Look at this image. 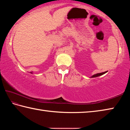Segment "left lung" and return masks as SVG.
Here are the masks:
<instances>
[{
  "label": "left lung",
  "instance_id": "obj_1",
  "mask_svg": "<svg viewBox=\"0 0 130 130\" xmlns=\"http://www.w3.org/2000/svg\"><path fill=\"white\" fill-rule=\"evenodd\" d=\"M106 72H107V71L106 72H103V73H97L96 74H94L93 76H92L91 77H98V76H102L103 74H105Z\"/></svg>",
  "mask_w": 130,
  "mask_h": 130
}]
</instances>
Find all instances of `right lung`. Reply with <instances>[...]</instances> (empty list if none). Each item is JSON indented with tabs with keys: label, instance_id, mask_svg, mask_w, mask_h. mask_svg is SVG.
I'll return each mask as SVG.
<instances>
[{
	"label": "right lung",
	"instance_id": "1",
	"mask_svg": "<svg viewBox=\"0 0 130 130\" xmlns=\"http://www.w3.org/2000/svg\"><path fill=\"white\" fill-rule=\"evenodd\" d=\"M30 73H32V72H30Z\"/></svg>",
	"mask_w": 130,
	"mask_h": 130
}]
</instances>
